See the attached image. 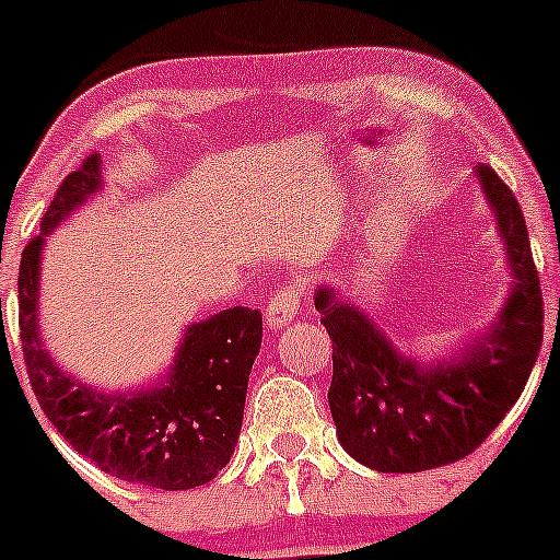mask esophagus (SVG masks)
I'll list each match as a JSON object with an SVG mask.
<instances>
[{
  "label": "esophagus",
  "mask_w": 560,
  "mask_h": 560,
  "mask_svg": "<svg viewBox=\"0 0 560 560\" xmlns=\"http://www.w3.org/2000/svg\"><path fill=\"white\" fill-rule=\"evenodd\" d=\"M303 301V287L301 284H284L273 292L268 308H265V325L270 330H279V327L290 325L298 316V308H301Z\"/></svg>",
  "instance_id": "esophagus-1"
}]
</instances>
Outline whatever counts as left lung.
<instances>
[{
	"label": "left lung",
	"instance_id": "1",
	"mask_svg": "<svg viewBox=\"0 0 560 560\" xmlns=\"http://www.w3.org/2000/svg\"><path fill=\"white\" fill-rule=\"evenodd\" d=\"M506 254L501 312L466 343L431 363L409 358L365 308L332 284L314 306L332 338L330 415L341 447L382 474H415L471 455L521 398L541 347V287L528 228L510 186L474 167Z\"/></svg>",
	"mask_w": 560,
	"mask_h": 560
}]
</instances>
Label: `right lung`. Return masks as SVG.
<instances>
[{"label": "right lung", "instance_id": "right-lung-1", "mask_svg": "<svg viewBox=\"0 0 560 560\" xmlns=\"http://www.w3.org/2000/svg\"><path fill=\"white\" fill-rule=\"evenodd\" d=\"M103 186V160L92 154L61 180L39 235L21 254L19 325L32 389L56 431L110 477L160 490L197 488L235 453L262 314L235 306L186 325L171 369L151 385L97 389L67 374L39 332V265L48 235Z\"/></svg>", "mask_w": 560, "mask_h": 560}]
</instances>
